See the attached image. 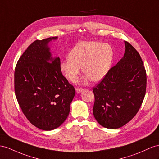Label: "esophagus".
Here are the masks:
<instances>
[{
    "label": "esophagus",
    "instance_id": "1",
    "mask_svg": "<svg viewBox=\"0 0 159 159\" xmlns=\"http://www.w3.org/2000/svg\"><path fill=\"white\" fill-rule=\"evenodd\" d=\"M75 89H76V93H80L82 92L83 91H84V89H83V88L76 87V88H75Z\"/></svg>",
    "mask_w": 159,
    "mask_h": 159
}]
</instances>
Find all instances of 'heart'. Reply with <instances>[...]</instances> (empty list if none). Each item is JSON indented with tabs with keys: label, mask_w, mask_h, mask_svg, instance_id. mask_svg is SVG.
<instances>
[{
	"label": "heart",
	"mask_w": 159,
	"mask_h": 159,
	"mask_svg": "<svg viewBox=\"0 0 159 159\" xmlns=\"http://www.w3.org/2000/svg\"><path fill=\"white\" fill-rule=\"evenodd\" d=\"M68 56L60 63L61 70L66 78L75 81L83 66V71L86 75L85 79L99 81L109 70L113 51L108 43L83 41L72 49Z\"/></svg>",
	"instance_id": "b5f03b06"
}]
</instances>
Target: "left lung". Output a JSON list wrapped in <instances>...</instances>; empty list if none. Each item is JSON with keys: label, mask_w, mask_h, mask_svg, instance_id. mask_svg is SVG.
Wrapping results in <instances>:
<instances>
[{"label": "left lung", "mask_w": 159, "mask_h": 159, "mask_svg": "<svg viewBox=\"0 0 159 159\" xmlns=\"http://www.w3.org/2000/svg\"><path fill=\"white\" fill-rule=\"evenodd\" d=\"M123 58L111 67L93 88V113L98 123L107 128H121L139 110L146 94V72L139 53L125 42Z\"/></svg>", "instance_id": "1"}]
</instances>
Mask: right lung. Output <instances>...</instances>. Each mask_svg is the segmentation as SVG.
Here are the masks:
<instances>
[{
	"label": "right lung",
	"instance_id": "1",
	"mask_svg": "<svg viewBox=\"0 0 159 159\" xmlns=\"http://www.w3.org/2000/svg\"><path fill=\"white\" fill-rule=\"evenodd\" d=\"M35 40L20 57L15 70L16 98L31 124L43 130L58 128L66 120L75 89L63 76L60 59H53L48 42Z\"/></svg>",
	"mask_w": 159,
	"mask_h": 159
}]
</instances>
